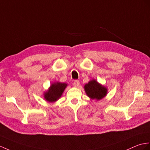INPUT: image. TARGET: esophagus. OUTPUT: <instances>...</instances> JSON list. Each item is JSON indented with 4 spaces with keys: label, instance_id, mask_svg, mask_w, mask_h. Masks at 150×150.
Masks as SVG:
<instances>
[{
    "label": "esophagus",
    "instance_id": "34e87169",
    "mask_svg": "<svg viewBox=\"0 0 150 150\" xmlns=\"http://www.w3.org/2000/svg\"><path fill=\"white\" fill-rule=\"evenodd\" d=\"M80 84V82L79 81H75L74 82V86L75 88H78Z\"/></svg>",
    "mask_w": 150,
    "mask_h": 150
}]
</instances>
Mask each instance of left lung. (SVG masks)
I'll return each mask as SVG.
<instances>
[{"instance_id": "8db88e82", "label": "left lung", "mask_w": 150, "mask_h": 150, "mask_svg": "<svg viewBox=\"0 0 150 150\" xmlns=\"http://www.w3.org/2000/svg\"><path fill=\"white\" fill-rule=\"evenodd\" d=\"M83 89L90 99L98 101L105 97L108 92L107 87L98 82L96 79L91 80L88 83H86Z\"/></svg>"}]
</instances>
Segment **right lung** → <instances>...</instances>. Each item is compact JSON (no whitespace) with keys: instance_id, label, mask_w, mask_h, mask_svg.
<instances>
[{"instance_id":"1","label":"right lung","mask_w":150,"mask_h":150,"mask_svg":"<svg viewBox=\"0 0 150 150\" xmlns=\"http://www.w3.org/2000/svg\"><path fill=\"white\" fill-rule=\"evenodd\" d=\"M68 83L55 82L50 84L49 88L43 93L44 99L50 103H54L61 98Z\"/></svg>"}]
</instances>
